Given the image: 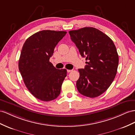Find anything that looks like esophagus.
<instances>
[{
	"instance_id": "esophagus-1",
	"label": "esophagus",
	"mask_w": 135,
	"mask_h": 135,
	"mask_svg": "<svg viewBox=\"0 0 135 135\" xmlns=\"http://www.w3.org/2000/svg\"><path fill=\"white\" fill-rule=\"evenodd\" d=\"M72 71H73L72 70H67V72H68V73H70V72H72Z\"/></svg>"
}]
</instances>
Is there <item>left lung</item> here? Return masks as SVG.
<instances>
[{
    "label": "left lung",
    "instance_id": "obj_1",
    "mask_svg": "<svg viewBox=\"0 0 135 135\" xmlns=\"http://www.w3.org/2000/svg\"><path fill=\"white\" fill-rule=\"evenodd\" d=\"M69 33L81 56L87 61L84 69L78 70V90L87 97H98L116 76L119 56L115 44L107 35L94 27L72 30Z\"/></svg>",
    "mask_w": 135,
    "mask_h": 135
}]
</instances>
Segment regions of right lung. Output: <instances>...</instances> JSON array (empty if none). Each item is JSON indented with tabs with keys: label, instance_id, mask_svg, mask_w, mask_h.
<instances>
[{
	"label": "right lung",
	"instance_id": "1",
	"mask_svg": "<svg viewBox=\"0 0 135 135\" xmlns=\"http://www.w3.org/2000/svg\"><path fill=\"white\" fill-rule=\"evenodd\" d=\"M66 33L43 30L29 37L23 44L19 70L27 89L40 100H53L60 95L67 70L56 69L50 59L55 47Z\"/></svg>",
	"mask_w": 135,
	"mask_h": 135
}]
</instances>
